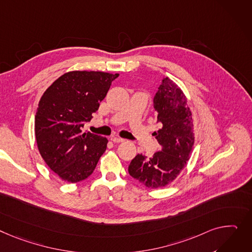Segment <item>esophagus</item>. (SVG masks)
Masks as SVG:
<instances>
[{
  "label": "esophagus",
  "mask_w": 252,
  "mask_h": 252,
  "mask_svg": "<svg viewBox=\"0 0 252 252\" xmlns=\"http://www.w3.org/2000/svg\"><path fill=\"white\" fill-rule=\"evenodd\" d=\"M110 140L113 143H123V142H125V140L123 138H120V137H117V136H111Z\"/></svg>",
  "instance_id": "1"
}]
</instances>
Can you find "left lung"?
<instances>
[{
    "mask_svg": "<svg viewBox=\"0 0 252 252\" xmlns=\"http://www.w3.org/2000/svg\"><path fill=\"white\" fill-rule=\"evenodd\" d=\"M154 108L161 124L154 136L162 150L152 158L138 154L128 166V173L149 189H161L176 179L190 158L193 120L187 96L168 77L154 97Z\"/></svg>",
    "mask_w": 252,
    "mask_h": 252,
    "instance_id": "obj_1",
    "label": "left lung"
}]
</instances>
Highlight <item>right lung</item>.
Returning <instances> with one entry per match:
<instances>
[{
	"label": "right lung",
	"instance_id": "right-lung-1",
	"mask_svg": "<svg viewBox=\"0 0 252 252\" xmlns=\"http://www.w3.org/2000/svg\"><path fill=\"white\" fill-rule=\"evenodd\" d=\"M120 74L72 71L58 78L41 96L34 130L39 153L62 180L76 183L90 176L108 140L83 132L85 123Z\"/></svg>",
	"mask_w": 252,
	"mask_h": 252
}]
</instances>
